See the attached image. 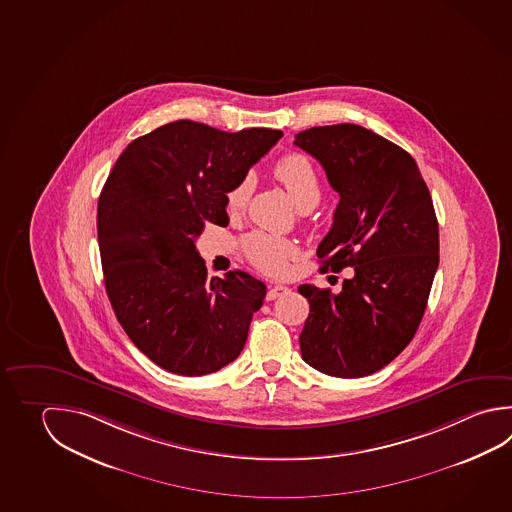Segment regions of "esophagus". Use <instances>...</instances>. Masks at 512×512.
I'll return each mask as SVG.
<instances>
[{
	"label": "esophagus",
	"mask_w": 512,
	"mask_h": 512,
	"mask_svg": "<svg viewBox=\"0 0 512 512\" xmlns=\"http://www.w3.org/2000/svg\"><path fill=\"white\" fill-rule=\"evenodd\" d=\"M289 292V287H285V285H274L267 292V301H274V299L281 298V296H287Z\"/></svg>",
	"instance_id": "1"
}]
</instances>
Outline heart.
<instances>
[{
	"mask_svg": "<svg viewBox=\"0 0 512 512\" xmlns=\"http://www.w3.org/2000/svg\"><path fill=\"white\" fill-rule=\"evenodd\" d=\"M274 175L287 189L290 198L301 211H308L319 204L321 180L310 158L301 153H289L276 162ZM252 187H254V180L251 175H245L227 191L225 196L227 213L233 216L242 213L249 202ZM243 251L256 269L270 276H281L285 274L290 261L298 258L299 245L290 238L252 233L243 240Z\"/></svg>",
	"mask_w": 512,
	"mask_h": 512,
	"instance_id": "heart-1",
	"label": "heart"
}]
</instances>
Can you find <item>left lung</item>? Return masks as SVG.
Listing matches in <instances>:
<instances>
[{"mask_svg":"<svg viewBox=\"0 0 512 512\" xmlns=\"http://www.w3.org/2000/svg\"><path fill=\"white\" fill-rule=\"evenodd\" d=\"M294 144L341 196L317 247L321 272L354 267L339 294L299 287L310 303L301 355L326 375L366 377L408 346L424 316L438 267L433 200L408 151L363 126H317Z\"/></svg>","mask_w":512,"mask_h":512,"instance_id":"8db88e82","label":"left lung"}]
</instances>
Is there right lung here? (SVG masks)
Segmentation results:
<instances>
[{
  "mask_svg": "<svg viewBox=\"0 0 512 512\" xmlns=\"http://www.w3.org/2000/svg\"><path fill=\"white\" fill-rule=\"evenodd\" d=\"M283 133L169 122L117 158L97 207L104 285L140 352L186 377L218 372L247 341L267 287L243 270L207 278L196 238L225 227L227 191Z\"/></svg>",
  "mask_w": 512,
  "mask_h": 512,
  "instance_id": "obj_1",
  "label": "right lung"
}]
</instances>
